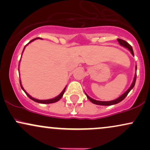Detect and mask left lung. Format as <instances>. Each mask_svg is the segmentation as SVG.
<instances>
[{"label":"left lung","instance_id":"left-lung-1","mask_svg":"<svg viewBox=\"0 0 150 150\" xmlns=\"http://www.w3.org/2000/svg\"><path fill=\"white\" fill-rule=\"evenodd\" d=\"M118 40V43H119L120 45H121L122 46H123V47L126 48V49H128L129 51H130V53H132V56H134V53H133V50H132V46L130 45V44H128V42H126L125 41L123 40V39H117ZM135 69L137 70V65L135 66ZM136 76H137V75H135V77H134V79H133V81H132L131 85H130V87H129L128 89V90L126 91V92L123 93V94H122L121 96H120L119 97L117 98V99H114V100H112V101H97V100H95V99H92V98H91L90 97H89L88 95H87V94L85 93L86 96H87V97L88 98V99L89 101H91V102L93 103V104H97V105H101V106H111V105H113V104H118V103L120 102L121 101H123V99H125V97H126V96L128 95V94L129 92H130V91L131 90V89L133 88L134 86H135V81H136Z\"/></svg>","mask_w":150,"mask_h":150}]
</instances>
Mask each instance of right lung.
Wrapping results in <instances>:
<instances>
[{
  "instance_id": "add662e5",
  "label": "right lung",
  "mask_w": 150,
  "mask_h": 150,
  "mask_svg": "<svg viewBox=\"0 0 150 150\" xmlns=\"http://www.w3.org/2000/svg\"><path fill=\"white\" fill-rule=\"evenodd\" d=\"M41 39V38L38 37V38H35V39H32V40H31L30 42H29L28 44H27V45H26V46H27V45H28V44H30V43L32 42H34V41L35 40V39ZM26 46H25V48H24V49H25ZM24 49H23V51H22V53H23V51H24ZM18 70H19V68H18ZM20 86H21V88L22 89V90H23L24 92H25V94H27V96H28V97L30 98V99H32V100H33V101H36V102H37V103H40V104H52V103H55V102H56V101H59L60 99H61V97H63V94H64V92H65V88H66V87H65V88H64V89H63V90L62 91V92L61 93V94H60L59 95L57 96V97H55V98H53V99H46V100H40V99H34V98H33V97H31V96L30 95V94H28V93H27V92H26V91L25 90V89H24L23 87H22V84H21V81H20Z\"/></svg>"
}]
</instances>
